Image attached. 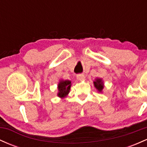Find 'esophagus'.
I'll return each instance as SVG.
<instances>
[{
    "mask_svg": "<svg viewBox=\"0 0 147 147\" xmlns=\"http://www.w3.org/2000/svg\"><path fill=\"white\" fill-rule=\"evenodd\" d=\"M77 79L79 81H83L84 79H85V76L82 74H80V75H77Z\"/></svg>",
    "mask_w": 147,
    "mask_h": 147,
    "instance_id": "obj_1",
    "label": "esophagus"
}]
</instances>
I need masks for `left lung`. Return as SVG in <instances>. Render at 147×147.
Listing matches in <instances>:
<instances>
[{
	"mask_svg": "<svg viewBox=\"0 0 147 147\" xmlns=\"http://www.w3.org/2000/svg\"><path fill=\"white\" fill-rule=\"evenodd\" d=\"M93 84L96 90H97V92H100V93L103 92V89L104 88V84L102 78H98V77L96 78L95 81L93 82Z\"/></svg>",
	"mask_w": 147,
	"mask_h": 147,
	"instance_id": "obj_1",
	"label": "left lung"
}]
</instances>
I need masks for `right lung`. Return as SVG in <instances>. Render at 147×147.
I'll list each match as a JSON object with an SVG mask.
<instances>
[{"label": "right lung", "mask_w": 147, "mask_h": 147, "mask_svg": "<svg viewBox=\"0 0 147 147\" xmlns=\"http://www.w3.org/2000/svg\"><path fill=\"white\" fill-rule=\"evenodd\" d=\"M71 81L64 80V79H60L57 85V96L61 99L65 98L70 92V87H71Z\"/></svg>", "instance_id": "1"}]
</instances>
